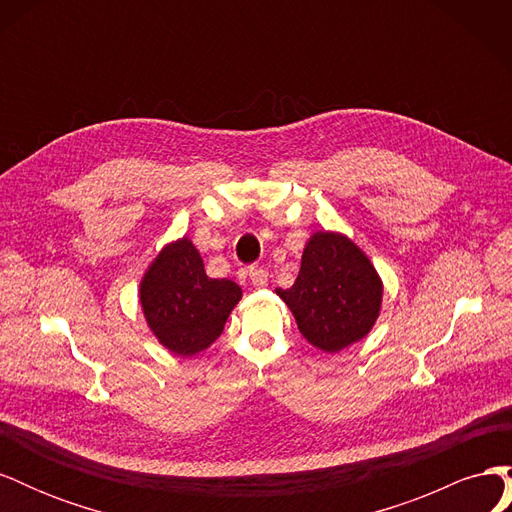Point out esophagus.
<instances>
[{"label": "esophagus", "mask_w": 512, "mask_h": 512, "mask_svg": "<svg viewBox=\"0 0 512 512\" xmlns=\"http://www.w3.org/2000/svg\"><path fill=\"white\" fill-rule=\"evenodd\" d=\"M250 282L256 288H265L267 282H269V273L265 269H260V267H250Z\"/></svg>", "instance_id": "34e87169"}]
</instances>
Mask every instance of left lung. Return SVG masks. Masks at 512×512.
I'll return each mask as SVG.
<instances>
[{
  "mask_svg": "<svg viewBox=\"0 0 512 512\" xmlns=\"http://www.w3.org/2000/svg\"><path fill=\"white\" fill-rule=\"evenodd\" d=\"M301 335L322 352H339L374 329L384 284L367 254L335 230H316L301 256V271L277 288Z\"/></svg>",
  "mask_w": 512,
  "mask_h": 512,
  "instance_id": "obj_1",
  "label": "left lung"
}]
</instances>
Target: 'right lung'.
Instances as JSON below:
<instances>
[{
  "mask_svg": "<svg viewBox=\"0 0 512 512\" xmlns=\"http://www.w3.org/2000/svg\"><path fill=\"white\" fill-rule=\"evenodd\" d=\"M241 297L239 284L205 273L203 258L188 237L162 247L138 288L149 331L179 356L207 350L222 335Z\"/></svg>",
  "mask_w": 512,
  "mask_h": 512,
  "instance_id": "right-lung-1",
  "label": "right lung"
}]
</instances>
